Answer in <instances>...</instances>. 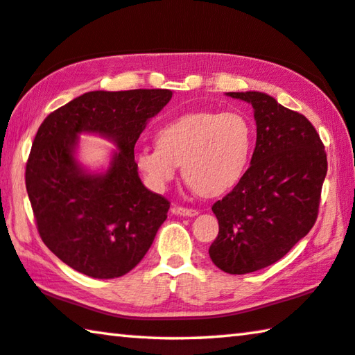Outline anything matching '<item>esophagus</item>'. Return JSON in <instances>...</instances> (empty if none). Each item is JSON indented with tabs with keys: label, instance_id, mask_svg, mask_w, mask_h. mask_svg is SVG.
Returning <instances> with one entry per match:
<instances>
[{
	"label": "esophagus",
	"instance_id": "34e87169",
	"mask_svg": "<svg viewBox=\"0 0 355 355\" xmlns=\"http://www.w3.org/2000/svg\"><path fill=\"white\" fill-rule=\"evenodd\" d=\"M172 211L178 216H189V218L191 216L199 214V211H197L196 208H186V207H173Z\"/></svg>",
	"mask_w": 355,
	"mask_h": 355
}]
</instances>
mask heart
<instances>
[{
    "mask_svg": "<svg viewBox=\"0 0 355 355\" xmlns=\"http://www.w3.org/2000/svg\"><path fill=\"white\" fill-rule=\"evenodd\" d=\"M254 130L243 114L189 112L163 125L156 133L155 148L135 153V164L146 182L163 191L183 175L192 188L205 196H220L232 189L248 167Z\"/></svg>",
    "mask_w": 355,
    "mask_h": 355,
    "instance_id": "heart-1",
    "label": "heart"
}]
</instances>
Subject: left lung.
<instances>
[{"mask_svg":"<svg viewBox=\"0 0 355 355\" xmlns=\"http://www.w3.org/2000/svg\"><path fill=\"white\" fill-rule=\"evenodd\" d=\"M254 106L250 167L211 207L219 233L213 263L228 274L255 272L284 258L315 225L327 155L310 120L261 92H228Z\"/></svg>","mask_w":355,"mask_h":355,"instance_id":"8db88e82","label":"left lung"}]
</instances>
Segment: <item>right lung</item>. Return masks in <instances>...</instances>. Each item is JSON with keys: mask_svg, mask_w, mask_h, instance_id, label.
<instances>
[{"mask_svg": "<svg viewBox=\"0 0 355 355\" xmlns=\"http://www.w3.org/2000/svg\"><path fill=\"white\" fill-rule=\"evenodd\" d=\"M169 89L87 92L48 114L28 156L25 183L42 241L94 279L130 272L152 245L171 202L142 184L135 146L147 120L169 103ZM94 130L121 150L105 176L74 163L76 135Z\"/></svg>", "mask_w": 355, "mask_h": 355, "instance_id": "1", "label": "right lung"}]
</instances>
